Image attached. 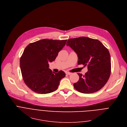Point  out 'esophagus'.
<instances>
[{
	"mask_svg": "<svg viewBox=\"0 0 127 127\" xmlns=\"http://www.w3.org/2000/svg\"><path fill=\"white\" fill-rule=\"evenodd\" d=\"M66 73V74H67V75H71V73H70V72H65Z\"/></svg>",
	"mask_w": 127,
	"mask_h": 127,
	"instance_id": "esophagus-1",
	"label": "esophagus"
}]
</instances>
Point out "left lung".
Returning <instances> with one entry per match:
<instances>
[{
    "label": "left lung",
    "mask_w": 127,
    "mask_h": 127,
    "mask_svg": "<svg viewBox=\"0 0 127 127\" xmlns=\"http://www.w3.org/2000/svg\"><path fill=\"white\" fill-rule=\"evenodd\" d=\"M66 45L77 54L78 64L88 67V71L85 75L78 74L79 80L74 84L75 89L85 94L100 90L111 74V57L108 50L100 41L87 37L70 39Z\"/></svg>",
    "instance_id": "8db88e82"
}]
</instances>
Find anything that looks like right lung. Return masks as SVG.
Wrapping results in <instances>:
<instances>
[{"label": "right lung", "mask_w": 127, "mask_h": 127, "mask_svg": "<svg viewBox=\"0 0 127 127\" xmlns=\"http://www.w3.org/2000/svg\"><path fill=\"white\" fill-rule=\"evenodd\" d=\"M67 40L42 39L29 44L20 59V67L26 85L33 92L48 94L56 91L65 73L52 72L49 62L54 61Z\"/></svg>", "instance_id": "right-lung-1"}]
</instances>
